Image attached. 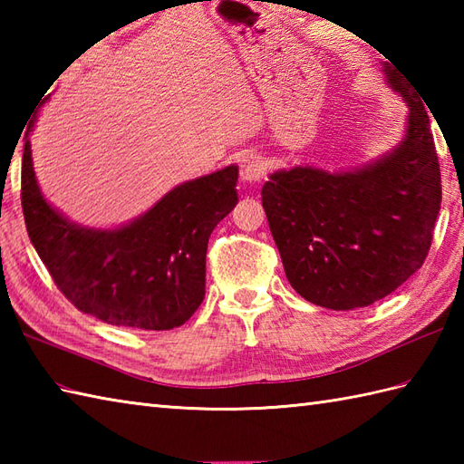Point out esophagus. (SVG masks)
<instances>
[{
  "instance_id": "34e87169",
  "label": "esophagus",
  "mask_w": 464,
  "mask_h": 464,
  "mask_svg": "<svg viewBox=\"0 0 464 464\" xmlns=\"http://www.w3.org/2000/svg\"><path fill=\"white\" fill-rule=\"evenodd\" d=\"M239 173H241V179L247 181V183H259L265 173H267V163L261 155L257 153H247L241 160V167H239Z\"/></svg>"
}]
</instances>
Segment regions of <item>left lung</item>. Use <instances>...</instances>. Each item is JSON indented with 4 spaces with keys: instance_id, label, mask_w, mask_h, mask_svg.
<instances>
[{
    "instance_id": "8db88e82",
    "label": "left lung",
    "mask_w": 464,
    "mask_h": 464,
    "mask_svg": "<svg viewBox=\"0 0 464 464\" xmlns=\"http://www.w3.org/2000/svg\"><path fill=\"white\" fill-rule=\"evenodd\" d=\"M384 73L409 105L395 151L357 171H277L261 201L285 275L303 299L347 311L399 289L425 263L440 211V167L429 115L405 75Z\"/></svg>"
}]
</instances>
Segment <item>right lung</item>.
I'll return each instance as SVG.
<instances>
[{
	"mask_svg": "<svg viewBox=\"0 0 464 464\" xmlns=\"http://www.w3.org/2000/svg\"><path fill=\"white\" fill-rule=\"evenodd\" d=\"M237 175L229 165L175 187L121 229H85L44 199L25 140L27 235L57 289L77 309L115 327L167 331L189 319L205 297L207 243L237 203Z\"/></svg>",
	"mask_w": 464,
	"mask_h": 464,
	"instance_id": "right-lung-1",
	"label": "right lung"
}]
</instances>
